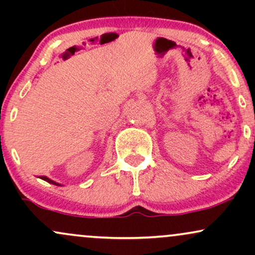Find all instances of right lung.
I'll return each mask as SVG.
<instances>
[{"mask_svg":"<svg viewBox=\"0 0 255 255\" xmlns=\"http://www.w3.org/2000/svg\"><path fill=\"white\" fill-rule=\"evenodd\" d=\"M40 178H42V180H44V181H46V182H49V183H51V184H55V186H61L60 183L55 182V181L50 180V178H48V177H46V176H42V177H40Z\"/></svg>","mask_w":255,"mask_h":255,"instance_id":"right-lung-1","label":"right lung"}]
</instances>
